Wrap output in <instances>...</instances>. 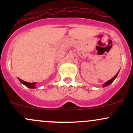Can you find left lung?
Wrapping results in <instances>:
<instances>
[{
	"label": "left lung",
	"mask_w": 133,
	"mask_h": 133,
	"mask_svg": "<svg viewBox=\"0 0 133 133\" xmlns=\"http://www.w3.org/2000/svg\"><path fill=\"white\" fill-rule=\"evenodd\" d=\"M118 72H119V71H118ZM118 73H116V75H115V76H114L113 78H111V80H108V82H105V84H103V87H104H104L108 86L109 85H110V84H112V83L113 82V81H114V80H115V78H116V76H117L118 74Z\"/></svg>",
	"instance_id": "1"
}]
</instances>
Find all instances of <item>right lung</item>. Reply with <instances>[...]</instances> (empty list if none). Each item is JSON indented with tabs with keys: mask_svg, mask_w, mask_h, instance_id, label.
Wrapping results in <instances>:
<instances>
[{
	"mask_svg": "<svg viewBox=\"0 0 133 133\" xmlns=\"http://www.w3.org/2000/svg\"><path fill=\"white\" fill-rule=\"evenodd\" d=\"M18 80H19L20 82H21L22 84H23L24 85H25L26 87H28V88H31V89H34V88H36L35 87V84H36V82H33V83H29V82H25L24 81V80H21V78H18Z\"/></svg>",
	"mask_w": 133,
	"mask_h": 133,
	"instance_id": "right-lung-1",
	"label": "right lung"
}]
</instances>
